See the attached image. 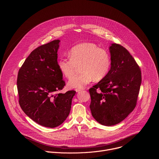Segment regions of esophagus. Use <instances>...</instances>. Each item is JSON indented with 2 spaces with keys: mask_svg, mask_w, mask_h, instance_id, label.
Listing matches in <instances>:
<instances>
[{
  "mask_svg": "<svg viewBox=\"0 0 159 159\" xmlns=\"http://www.w3.org/2000/svg\"><path fill=\"white\" fill-rule=\"evenodd\" d=\"M84 90V89H75L76 92H79V91H80V90Z\"/></svg>",
  "mask_w": 159,
  "mask_h": 159,
  "instance_id": "obj_1",
  "label": "esophagus"
}]
</instances>
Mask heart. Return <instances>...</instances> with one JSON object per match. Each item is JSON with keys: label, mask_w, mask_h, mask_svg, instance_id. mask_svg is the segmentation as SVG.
I'll return each mask as SVG.
<instances>
[{"label": "heart", "mask_w": 159, "mask_h": 159, "mask_svg": "<svg viewBox=\"0 0 159 159\" xmlns=\"http://www.w3.org/2000/svg\"><path fill=\"white\" fill-rule=\"evenodd\" d=\"M69 57L61 58L58 66L62 74L70 79L81 65L82 72L71 78L68 85L70 88L82 89L93 81L100 80L107 74L111 59L109 54L93 43H81L72 47Z\"/></svg>", "instance_id": "obj_1"}]
</instances>
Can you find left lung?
Returning a JSON list of instances; mask_svg holds the SVG:
<instances>
[{
    "label": "left lung",
    "instance_id": "left-lung-1",
    "mask_svg": "<svg viewBox=\"0 0 159 159\" xmlns=\"http://www.w3.org/2000/svg\"><path fill=\"white\" fill-rule=\"evenodd\" d=\"M109 50V71L89 90L92 115L104 126L121 122L133 111L142 82L140 66L128 51L116 43L112 44Z\"/></svg>",
    "mask_w": 159,
    "mask_h": 159
}]
</instances>
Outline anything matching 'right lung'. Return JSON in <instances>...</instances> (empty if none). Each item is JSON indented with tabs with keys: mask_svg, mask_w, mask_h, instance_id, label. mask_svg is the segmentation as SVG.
I'll return each instance as SVG.
<instances>
[{
	"mask_svg": "<svg viewBox=\"0 0 159 159\" xmlns=\"http://www.w3.org/2000/svg\"><path fill=\"white\" fill-rule=\"evenodd\" d=\"M60 40L34 49L18 72L19 105L36 123L48 128L60 125L69 116L75 90L59 93L65 85L57 62Z\"/></svg>",
	"mask_w": 159,
	"mask_h": 159,
	"instance_id": "add662e5",
	"label": "right lung"
}]
</instances>
